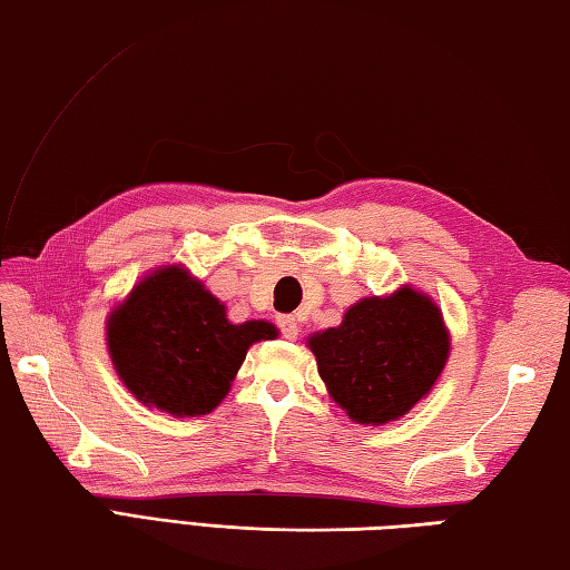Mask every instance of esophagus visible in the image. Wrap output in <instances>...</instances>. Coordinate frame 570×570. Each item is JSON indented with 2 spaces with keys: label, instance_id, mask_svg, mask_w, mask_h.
<instances>
[{
  "label": "esophagus",
  "instance_id": "1",
  "mask_svg": "<svg viewBox=\"0 0 570 570\" xmlns=\"http://www.w3.org/2000/svg\"><path fill=\"white\" fill-rule=\"evenodd\" d=\"M278 328L288 337V341H296L301 335V325L296 321V316H278Z\"/></svg>",
  "mask_w": 570,
  "mask_h": 570
}]
</instances>
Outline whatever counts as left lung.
<instances>
[{
  "instance_id": "8db88e82",
  "label": "left lung",
  "mask_w": 570,
  "mask_h": 570,
  "mask_svg": "<svg viewBox=\"0 0 570 570\" xmlns=\"http://www.w3.org/2000/svg\"><path fill=\"white\" fill-rule=\"evenodd\" d=\"M333 402L355 423L384 426L439 382L451 333L439 304L411 284L350 306L343 323L308 337Z\"/></svg>"
}]
</instances>
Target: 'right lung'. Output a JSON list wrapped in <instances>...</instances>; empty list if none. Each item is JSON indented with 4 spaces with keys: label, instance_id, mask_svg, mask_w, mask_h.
I'll list each match as a JSON object with an SVG mask.
<instances>
[{
    "label": "right lung",
    "instance_id": "obj_1",
    "mask_svg": "<svg viewBox=\"0 0 570 570\" xmlns=\"http://www.w3.org/2000/svg\"><path fill=\"white\" fill-rule=\"evenodd\" d=\"M107 353L144 406L205 416L220 406L247 350L274 341L269 321L233 323L184 264L156 266L107 316Z\"/></svg>",
    "mask_w": 570,
    "mask_h": 570
}]
</instances>
